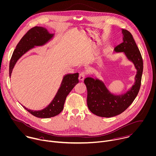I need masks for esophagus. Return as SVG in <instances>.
<instances>
[{
	"instance_id": "1",
	"label": "esophagus",
	"mask_w": 156,
	"mask_h": 156,
	"mask_svg": "<svg viewBox=\"0 0 156 156\" xmlns=\"http://www.w3.org/2000/svg\"><path fill=\"white\" fill-rule=\"evenodd\" d=\"M86 75V73L85 72H82L80 73L79 75V76H78V79L80 80V81H83Z\"/></svg>"
}]
</instances>
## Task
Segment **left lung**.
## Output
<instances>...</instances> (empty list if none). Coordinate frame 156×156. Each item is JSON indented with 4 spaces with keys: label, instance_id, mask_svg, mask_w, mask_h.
I'll return each instance as SVG.
<instances>
[{
    "label": "left lung",
    "instance_id": "left-lung-1",
    "mask_svg": "<svg viewBox=\"0 0 156 156\" xmlns=\"http://www.w3.org/2000/svg\"><path fill=\"white\" fill-rule=\"evenodd\" d=\"M123 41L116 46V53L124 52L127 58L132 61L136 69L135 81L126 93L121 95L112 94L103 81L91 77L85 78L84 82L87 91V104L94 115L104 118H111L124 112L131 104L139 92L143 70V62L140 50L131 33L122 29Z\"/></svg>",
    "mask_w": 156,
    "mask_h": 156
}]
</instances>
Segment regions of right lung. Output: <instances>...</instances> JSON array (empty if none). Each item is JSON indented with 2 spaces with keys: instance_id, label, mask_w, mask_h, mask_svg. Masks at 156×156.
Wrapping results in <instances>:
<instances>
[{
  "instance_id": "obj_1",
  "label": "right lung",
  "mask_w": 156,
  "mask_h": 156,
  "mask_svg": "<svg viewBox=\"0 0 156 156\" xmlns=\"http://www.w3.org/2000/svg\"><path fill=\"white\" fill-rule=\"evenodd\" d=\"M53 36V34H49L47 29L43 27L35 26L28 30L18 43L13 53L9 66L10 76L16 62L23 55L35 46L44 45ZM78 82V73L66 75L55 98L46 108L41 110L34 111L22 106L35 117L40 118L54 117L62 111L67 96Z\"/></svg>"
}]
</instances>
